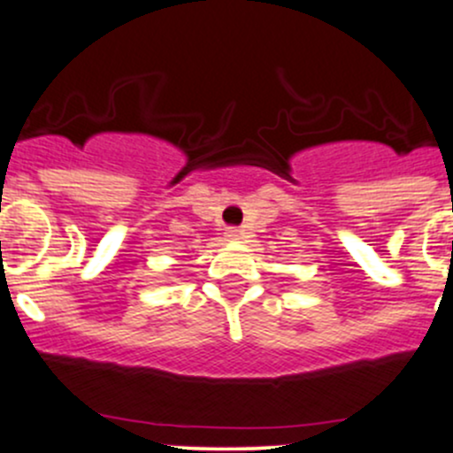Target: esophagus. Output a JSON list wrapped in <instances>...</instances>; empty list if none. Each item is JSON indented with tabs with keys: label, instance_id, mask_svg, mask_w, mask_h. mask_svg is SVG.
Listing matches in <instances>:
<instances>
[{
	"label": "esophagus",
	"instance_id": "34e87169",
	"mask_svg": "<svg viewBox=\"0 0 453 453\" xmlns=\"http://www.w3.org/2000/svg\"><path fill=\"white\" fill-rule=\"evenodd\" d=\"M226 237H228V240H240L242 231L237 226H228L226 228Z\"/></svg>",
	"mask_w": 453,
	"mask_h": 453
}]
</instances>
